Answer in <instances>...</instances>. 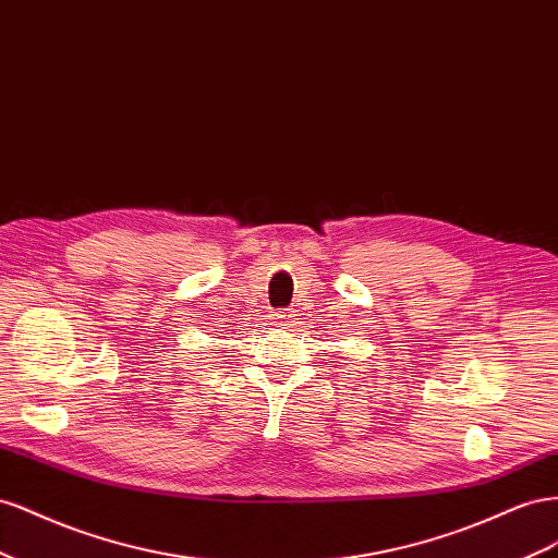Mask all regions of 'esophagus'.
Segmentation results:
<instances>
[{"label": "esophagus", "mask_w": 558, "mask_h": 558, "mask_svg": "<svg viewBox=\"0 0 558 558\" xmlns=\"http://www.w3.org/2000/svg\"><path fill=\"white\" fill-rule=\"evenodd\" d=\"M294 311L292 308H280L278 313H276V323H278V327H284V329H288V327H292L294 325Z\"/></svg>", "instance_id": "obj_1"}]
</instances>
